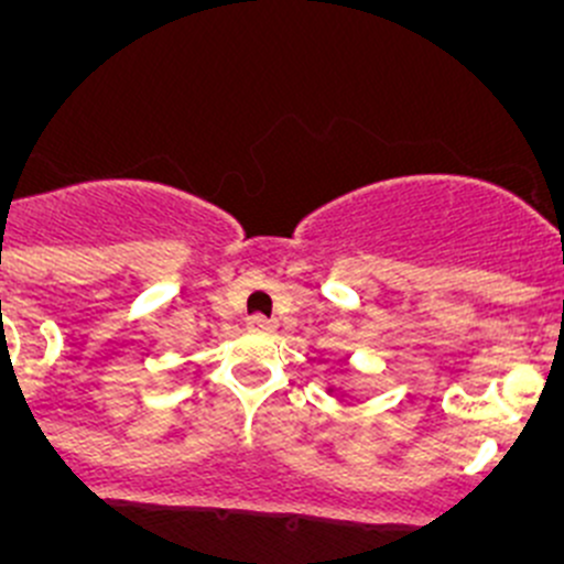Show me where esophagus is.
I'll return each instance as SVG.
<instances>
[{
  "mask_svg": "<svg viewBox=\"0 0 564 564\" xmlns=\"http://www.w3.org/2000/svg\"><path fill=\"white\" fill-rule=\"evenodd\" d=\"M247 326L258 334H271L276 328V323L269 321V317H263V315H254V317H249Z\"/></svg>",
  "mask_w": 564,
  "mask_h": 564,
  "instance_id": "1",
  "label": "esophagus"
}]
</instances>
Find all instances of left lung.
Listing matches in <instances>:
<instances>
[{"instance_id": "1", "label": "left lung", "mask_w": 564, "mask_h": 564, "mask_svg": "<svg viewBox=\"0 0 564 564\" xmlns=\"http://www.w3.org/2000/svg\"><path fill=\"white\" fill-rule=\"evenodd\" d=\"M328 394H334V387H328Z\"/></svg>"}]
</instances>
